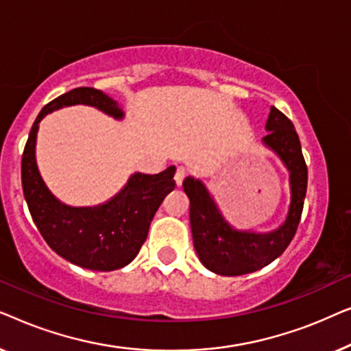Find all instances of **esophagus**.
I'll return each mask as SVG.
<instances>
[{
    "instance_id": "1",
    "label": "esophagus",
    "mask_w": 351,
    "mask_h": 351,
    "mask_svg": "<svg viewBox=\"0 0 351 351\" xmlns=\"http://www.w3.org/2000/svg\"><path fill=\"white\" fill-rule=\"evenodd\" d=\"M184 179H185V169H182V167H179V169L176 171V176H174L177 189H179V186L182 185V182H184Z\"/></svg>"
}]
</instances>
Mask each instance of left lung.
<instances>
[{"instance_id": "left-lung-1", "label": "left lung", "mask_w": 351, "mask_h": 351, "mask_svg": "<svg viewBox=\"0 0 351 351\" xmlns=\"http://www.w3.org/2000/svg\"><path fill=\"white\" fill-rule=\"evenodd\" d=\"M265 131L262 145L275 153L289 172V206L276 228L256 232L233 227L203 180L189 176L182 184L190 199L195 251L199 262L215 275L239 276L267 267L286 251L299 227L308 179L299 136L291 119L275 107L268 113Z\"/></svg>"}]
</instances>
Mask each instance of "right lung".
Wrapping results in <instances>:
<instances>
[{"label":"right lung","instance_id":"obj_1","mask_svg":"<svg viewBox=\"0 0 351 351\" xmlns=\"http://www.w3.org/2000/svg\"><path fill=\"white\" fill-rule=\"evenodd\" d=\"M88 105L123 121L124 110L102 90L76 88L41 110L33 123L22 156L23 196L32 219L49 247L73 265L113 271L131 263L145 243L158 208L174 190L176 167L160 174L134 172L117 195L95 206H70L47 189L36 162V137L41 119L52 112Z\"/></svg>","mask_w":351,"mask_h":351}]
</instances>
